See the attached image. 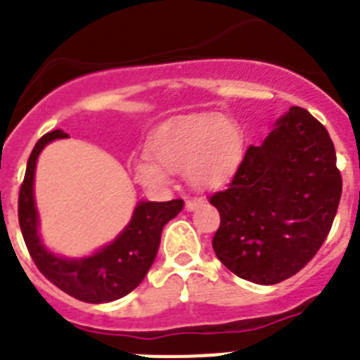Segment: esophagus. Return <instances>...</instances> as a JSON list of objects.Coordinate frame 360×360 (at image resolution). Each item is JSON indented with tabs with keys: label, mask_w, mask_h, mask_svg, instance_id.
<instances>
[{
	"label": "esophagus",
	"mask_w": 360,
	"mask_h": 360,
	"mask_svg": "<svg viewBox=\"0 0 360 360\" xmlns=\"http://www.w3.org/2000/svg\"><path fill=\"white\" fill-rule=\"evenodd\" d=\"M201 203H203V200H201V198H189V200L186 201V208L187 210H194V208L200 207Z\"/></svg>",
	"instance_id": "esophagus-1"
}]
</instances>
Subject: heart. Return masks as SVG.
<instances>
[{
	"mask_svg": "<svg viewBox=\"0 0 360 360\" xmlns=\"http://www.w3.org/2000/svg\"><path fill=\"white\" fill-rule=\"evenodd\" d=\"M150 160H138L136 178L150 189L169 182L165 169L186 167L187 178L200 189H215L228 182L244 155V132L235 120L217 112L178 116L157 129L146 146Z\"/></svg>",
	"mask_w": 360,
	"mask_h": 360,
	"instance_id": "heart-1",
	"label": "heart"
}]
</instances>
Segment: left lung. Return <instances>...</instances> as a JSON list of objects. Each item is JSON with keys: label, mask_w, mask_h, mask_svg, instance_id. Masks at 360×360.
I'll return each instance as SVG.
<instances>
[{"label": "left lung", "mask_w": 360, "mask_h": 360, "mask_svg": "<svg viewBox=\"0 0 360 360\" xmlns=\"http://www.w3.org/2000/svg\"><path fill=\"white\" fill-rule=\"evenodd\" d=\"M343 180L327 129L290 108L259 146L245 150L224 191L212 240L222 265L251 283L276 285L313 259L336 217Z\"/></svg>", "instance_id": "8db88e82"}]
</instances>
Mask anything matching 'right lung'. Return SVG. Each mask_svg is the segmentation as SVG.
I'll use <instances>...</instances> for the list:
<instances>
[{"mask_svg":"<svg viewBox=\"0 0 360 360\" xmlns=\"http://www.w3.org/2000/svg\"><path fill=\"white\" fill-rule=\"evenodd\" d=\"M67 132L51 131L39 139L26 166L19 191V226L30 256L37 269L61 292L83 302L102 304L122 299L139 286L155 259L160 233L166 222L176 217L184 200L141 201L131 222L115 242L94 256L83 259H65L54 256L42 245L39 237V215L33 198L37 157L53 139L67 138Z\"/></svg>","mask_w":360,"mask_h":360,"instance_id":"right-lung-1","label":"right lung"}]
</instances>
